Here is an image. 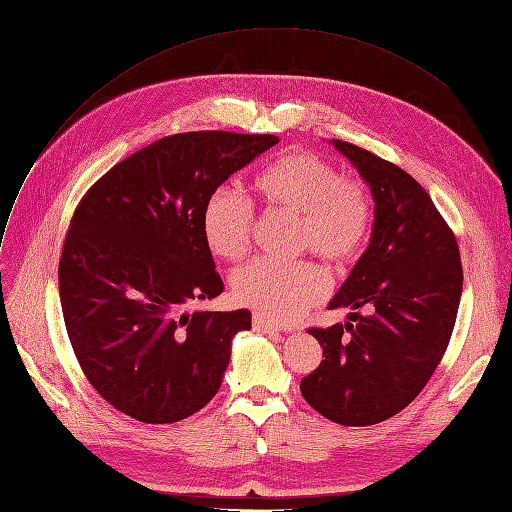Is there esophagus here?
Listing matches in <instances>:
<instances>
[{"instance_id":"esophagus-1","label":"esophagus","mask_w":512,"mask_h":512,"mask_svg":"<svg viewBox=\"0 0 512 512\" xmlns=\"http://www.w3.org/2000/svg\"><path fill=\"white\" fill-rule=\"evenodd\" d=\"M252 324H254V330H258V332H279L281 330L277 324L264 320V317H260V315H254Z\"/></svg>"}]
</instances>
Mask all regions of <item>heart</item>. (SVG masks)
Segmentation results:
<instances>
[{
	"instance_id": "heart-1",
	"label": "heart",
	"mask_w": 512,
	"mask_h": 512,
	"mask_svg": "<svg viewBox=\"0 0 512 512\" xmlns=\"http://www.w3.org/2000/svg\"><path fill=\"white\" fill-rule=\"evenodd\" d=\"M254 188L267 211L296 220V254L311 250L332 264H347L362 252L373 218L370 199L328 158L303 150L284 154L258 173ZM201 231L218 258L243 260L252 248V205L235 190H216L205 203ZM326 294L328 275L309 260H258L233 275L235 301L279 324L298 320Z\"/></svg>"
}]
</instances>
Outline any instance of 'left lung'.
<instances>
[{"instance_id":"8db88e82","label":"left lung","mask_w":512,"mask_h":512,"mask_svg":"<svg viewBox=\"0 0 512 512\" xmlns=\"http://www.w3.org/2000/svg\"><path fill=\"white\" fill-rule=\"evenodd\" d=\"M332 146L375 199L373 235L330 309L345 324L311 328L324 360L301 381L311 407L341 426L400 413L443 360L462 298L460 248L428 192L398 165L354 144Z\"/></svg>"}]
</instances>
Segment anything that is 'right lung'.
<instances>
[{
  "label": "right lung",
  "instance_id": "1",
  "mask_svg": "<svg viewBox=\"0 0 512 512\" xmlns=\"http://www.w3.org/2000/svg\"><path fill=\"white\" fill-rule=\"evenodd\" d=\"M275 135L190 131L114 165L82 197L63 243L59 294L82 373L114 409L173 424L216 396L233 337L252 313L195 311L222 294L201 218Z\"/></svg>",
  "mask_w": 512,
  "mask_h": 512
}]
</instances>
